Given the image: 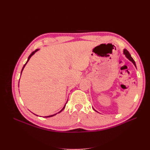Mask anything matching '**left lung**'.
Returning <instances> with one entry per match:
<instances>
[{
    "instance_id": "left-lung-1",
    "label": "left lung",
    "mask_w": 150,
    "mask_h": 150,
    "mask_svg": "<svg viewBox=\"0 0 150 150\" xmlns=\"http://www.w3.org/2000/svg\"><path fill=\"white\" fill-rule=\"evenodd\" d=\"M123 53H124V54L125 55V56L130 61H131L133 63V64L135 66V67H137V66H136V63H135V62H134V59H133L132 58V57L131 56V55H130V54H129V52L127 51L126 49H124V51H123ZM96 111V110H95Z\"/></svg>"
}]
</instances>
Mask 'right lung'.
I'll use <instances>...</instances> for the list:
<instances>
[{
  "mask_svg": "<svg viewBox=\"0 0 150 150\" xmlns=\"http://www.w3.org/2000/svg\"><path fill=\"white\" fill-rule=\"evenodd\" d=\"M38 51H39V49H36V50H35V51H33V52H32L30 54V56H29V57H28V61H27V62H26V63H25V64L24 65V66H23V67H22V71H21V74H22V71H23V69H24V67H25V66L26 65V64H27V63H28V62L29 61V59H30V58L31 57V56H33V55H34V54H35V52H37ZM67 102H66V103H67ZM66 104H65V105H64V107H63V108L62 109V110L59 111V112L58 113H60L63 110H64V108H65V106H66ZM57 114V113H56V114H54V115H50V116H45V117H52V116H55V115H56ZM38 116V115H37Z\"/></svg>",
  "mask_w": 150,
  "mask_h": 150,
  "instance_id": "1",
  "label": "right lung"
}]
</instances>
